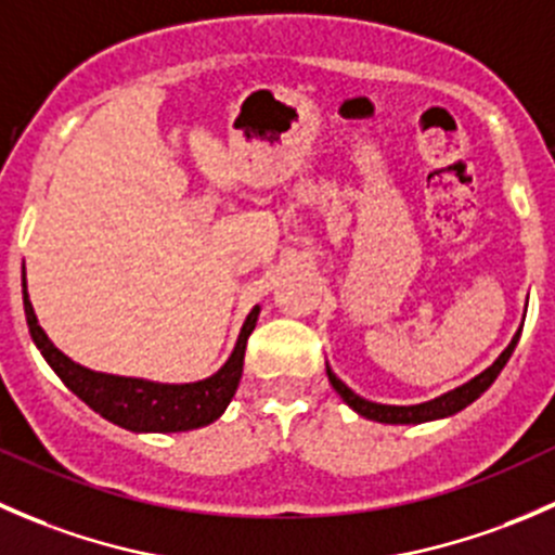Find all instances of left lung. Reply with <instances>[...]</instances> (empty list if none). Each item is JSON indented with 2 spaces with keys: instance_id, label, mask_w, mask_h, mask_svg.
Returning a JSON list of instances; mask_svg holds the SVG:
<instances>
[{
  "instance_id": "obj_1",
  "label": "left lung",
  "mask_w": 555,
  "mask_h": 555,
  "mask_svg": "<svg viewBox=\"0 0 555 555\" xmlns=\"http://www.w3.org/2000/svg\"><path fill=\"white\" fill-rule=\"evenodd\" d=\"M520 338V330L516 335H513L511 346H507L505 351H502L500 357H496V362L491 367H486L480 376H475L473 382L456 386L453 391H446V395L435 397V400L429 402H418V405H382V402H371L365 400V397L354 395V391L349 389L344 382H340L338 376H335L333 371L327 367V378L330 384H333V389L338 391L340 397H344L346 405L351 408V411H357L360 416L371 418V422H382V424H422V422H435V418H446V416H453V413H459L462 408H467L469 402L478 400L480 395H483L486 389H489L491 384L496 382V376L502 373V367L507 365V360H511L513 349H516Z\"/></svg>"
}]
</instances>
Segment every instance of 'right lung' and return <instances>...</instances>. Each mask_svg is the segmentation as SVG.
I'll return each mask as SVG.
<instances>
[{"instance_id": "1", "label": "right lung", "mask_w": 555, "mask_h": 555, "mask_svg": "<svg viewBox=\"0 0 555 555\" xmlns=\"http://www.w3.org/2000/svg\"><path fill=\"white\" fill-rule=\"evenodd\" d=\"M24 311L31 340L42 351V357L53 367L55 376L69 386L88 408L102 413L106 422L117 424L122 429H131V433H188V429L206 427L215 418H220L225 413L228 402L236 395L244 371L246 338L255 330L260 306H255L249 317H246L225 365L215 376L193 384H155L144 382V378L109 376V373L88 371V367L72 362L64 351L55 349L53 340L39 327L29 293H26V273Z\"/></svg>"}]
</instances>
